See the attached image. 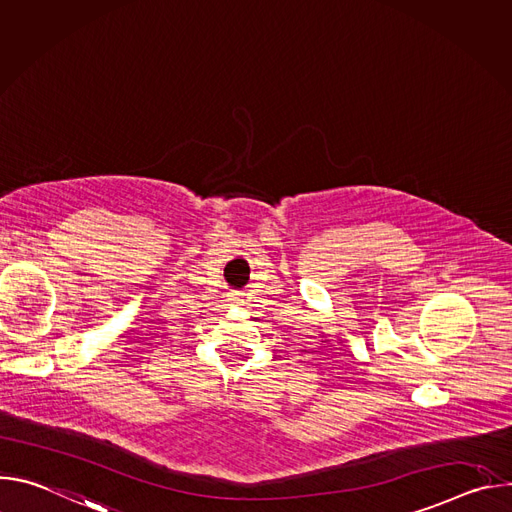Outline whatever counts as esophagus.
Here are the masks:
<instances>
[{"label": "esophagus", "mask_w": 512, "mask_h": 512, "mask_svg": "<svg viewBox=\"0 0 512 512\" xmlns=\"http://www.w3.org/2000/svg\"><path fill=\"white\" fill-rule=\"evenodd\" d=\"M229 300H231V304H243V300H239V298H235V296H231Z\"/></svg>", "instance_id": "1"}]
</instances>
